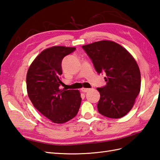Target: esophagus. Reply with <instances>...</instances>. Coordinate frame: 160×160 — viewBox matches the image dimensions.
Returning <instances> with one entry per match:
<instances>
[{
    "instance_id": "esophagus-1",
    "label": "esophagus",
    "mask_w": 160,
    "mask_h": 160,
    "mask_svg": "<svg viewBox=\"0 0 160 160\" xmlns=\"http://www.w3.org/2000/svg\"><path fill=\"white\" fill-rule=\"evenodd\" d=\"M89 90H90L89 88H82V89H81V91H82L83 92H84V93H86V92H88Z\"/></svg>"
}]
</instances>
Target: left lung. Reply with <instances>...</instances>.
<instances>
[{
	"label": "left lung",
	"instance_id": "1",
	"mask_svg": "<svg viewBox=\"0 0 160 160\" xmlns=\"http://www.w3.org/2000/svg\"><path fill=\"white\" fill-rule=\"evenodd\" d=\"M95 70L105 72V86L98 88V112L111 118H120L132 109L140 91L141 75L136 60L122 46L102 40L82 47Z\"/></svg>",
	"mask_w": 160,
	"mask_h": 160
}]
</instances>
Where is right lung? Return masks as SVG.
Masks as SVG:
<instances>
[{"instance_id": "add662e5", "label": "right lung", "mask_w": 160, "mask_h": 160, "mask_svg": "<svg viewBox=\"0 0 160 160\" xmlns=\"http://www.w3.org/2000/svg\"><path fill=\"white\" fill-rule=\"evenodd\" d=\"M74 47L45 49L32 62L27 74L28 96L34 107L52 122H68L77 114L81 98L79 90H60L62 62Z\"/></svg>"}]
</instances>
